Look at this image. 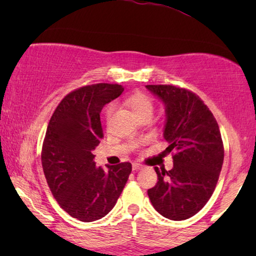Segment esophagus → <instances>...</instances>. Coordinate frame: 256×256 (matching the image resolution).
<instances>
[{
  "mask_svg": "<svg viewBox=\"0 0 256 256\" xmlns=\"http://www.w3.org/2000/svg\"><path fill=\"white\" fill-rule=\"evenodd\" d=\"M142 168H143L142 164H140V163H132V170H134V171L141 170Z\"/></svg>",
  "mask_w": 256,
  "mask_h": 256,
  "instance_id": "esophagus-1",
  "label": "esophagus"
}]
</instances>
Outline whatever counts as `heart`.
I'll use <instances>...</instances> for the list:
<instances>
[{
	"label": "heart",
	"mask_w": 256,
	"mask_h": 256,
	"mask_svg": "<svg viewBox=\"0 0 256 256\" xmlns=\"http://www.w3.org/2000/svg\"><path fill=\"white\" fill-rule=\"evenodd\" d=\"M124 104L130 108L132 113L138 118L141 116L142 114L152 113L154 110V102L152 98L142 92H135L129 94V96L124 98ZM112 110H113V106H108L106 110L107 116H110L112 114Z\"/></svg>",
	"instance_id": "obj_1"
}]
</instances>
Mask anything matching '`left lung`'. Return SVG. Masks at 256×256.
I'll return each instance as SVG.
<instances>
[{
  "instance_id": "1",
  "label": "left lung",
  "mask_w": 256,
  "mask_h": 256,
  "mask_svg": "<svg viewBox=\"0 0 256 256\" xmlns=\"http://www.w3.org/2000/svg\"><path fill=\"white\" fill-rule=\"evenodd\" d=\"M164 104L163 136L174 152V168H155L158 182L148 190L157 212L170 220L191 218L214 191L224 163L219 126L208 106L191 90L171 85H146Z\"/></svg>"
}]
</instances>
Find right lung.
Returning <instances> with one entry per match:
<instances>
[{
	"label": "right lung",
	"instance_id": "add662e5",
	"mask_svg": "<svg viewBox=\"0 0 256 256\" xmlns=\"http://www.w3.org/2000/svg\"><path fill=\"white\" fill-rule=\"evenodd\" d=\"M124 92L118 84L84 86L68 94L48 122L42 166L60 208L80 222H94L116 204L129 174V162L96 166L92 152L102 138L100 112Z\"/></svg>",
	"mask_w": 256,
	"mask_h": 256
}]
</instances>
